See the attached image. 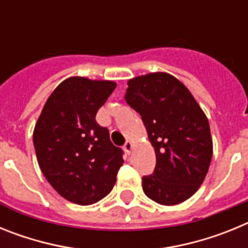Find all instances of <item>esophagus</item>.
Here are the masks:
<instances>
[{"mask_svg":"<svg viewBox=\"0 0 248 248\" xmlns=\"http://www.w3.org/2000/svg\"><path fill=\"white\" fill-rule=\"evenodd\" d=\"M133 148H134V144H133V141L128 140V141L125 143V145H124V150H125L126 153H129V154H130L131 150H133Z\"/></svg>","mask_w":248,"mask_h":248,"instance_id":"1","label":"esophagus"}]
</instances>
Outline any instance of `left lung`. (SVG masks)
Instances as JSON below:
<instances>
[{
    "mask_svg": "<svg viewBox=\"0 0 248 248\" xmlns=\"http://www.w3.org/2000/svg\"><path fill=\"white\" fill-rule=\"evenodd\" d=\"M125 100L141 115L156 155L143 190L160 205H177L198 191L209 171V120L190 91L171 74L155 72L128 80Z\"/></svg>",
    "mask_w": 248,
    "mask_h": 248,
    "instance_id": "obj_1",
    "label": "left lung"
}]
</instances>
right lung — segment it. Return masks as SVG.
Masks as SVG:
<instances>
[{
	"label": "right lung",
	"mask_w": 248,
	"mask_h": 248,
	"mask_svg": "<svg viewBox=\"0 0 248 248\" xmlns=\"http://www.w3.org/2000/svg\"><path fill=\"white\" fill-rule=\"evenodd\" d=\"M115 87L113 80L69 77L50 94L34 126L41 171L62 198L77 205L105 198L124 163L108 129L95 122Z\"/></svg>",
	"instance_id": "right-lung-1"
}]
</instances>
